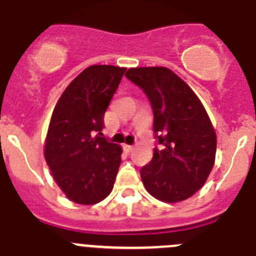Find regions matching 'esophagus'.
Listing matches in <instances>:
<instances>
[{"label": "esophagus", "instance_id": "1", "mask_svg": "<svg viewBox=\"0 0 256 256\" xmlns=\"http://www.w3.org/2000/svg\"><path fill=\"white\" fill-rule=\"evenodd\" d=\"M133 146H130V144H126V146H124V150L126 151V152H130V151H133Z\"/></svg>", "mask_w": 256, "mask_h": 256}]
</instances>
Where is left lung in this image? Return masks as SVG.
<instances>
[{"instance_id":"obj_1","label":"left lung","mask_w":256,"mask_h":256,"mask_svg":"<svg viewBox=\"0 0 256 256\" xmlns=\"http://www.w3.org/2000/svg\"><path fill=\"white\" fill-rule=\"evenodd\" d=\"M126 76L148 94L154 132L164 146L154 148L152 160L141 169L144 188L169 204L191 198L204 186L216 162V133L204 105L168 68H130Z\"/></svg>"}]
</instances>
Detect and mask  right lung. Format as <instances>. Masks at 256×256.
Wrapping results in <instances>:
<instances>
[{"label":"right lung","mask_w":256,"mask_h":256,"mask_svg":"<svg viewBox=\"0 0 256 256\" xmlns=\"http://www.w3.org/2000/svg\"><path fill=\"white\" fill-rule=\"evenodd\" d=\"M126 68L91 65L58 98L44 140V155L52 177L76 204L108 198L122 162V146L106 141L104 115Z\"/></svg>","instance_id":"add662e5"}]
</instances>
